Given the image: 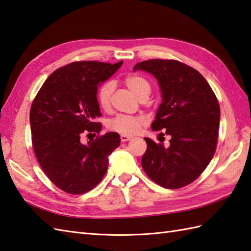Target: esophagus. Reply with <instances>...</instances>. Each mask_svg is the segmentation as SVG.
I'll list each match as a JSON object with an SVG mask.
<instances>
[{"instance_id":"esophagus-1","label":"esophagus","mask_w":251,"mask_h":251,"mask_svg":"<svg viewBox=\"0 0 251 251\" xmlns=\"http://www.w3.org/2000/svg\"><path fill=\"white\" fill-rule=\"evenodd\" d=\"M132 138V136H130V135H126V134H122V135H120V140H121V142H127V141H130Z\"/></svg>"}]
</instances>
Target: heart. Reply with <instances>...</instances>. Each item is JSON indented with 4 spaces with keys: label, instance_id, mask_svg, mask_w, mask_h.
Returning <instances> with one entry per match:
<instances>
[{
    "label": "heart",
    "instance_id": "b5f03b06",
    "mask_svg": "<svg viewBox=\"0 0 251 251\" xmlns=\"http://www.w3.org/2000/svg\"><path fill=\"white\" fill-rule=\"evenodd\" d=\"M126 86L130 91L140 100L142 98H148L151 92V86L145 77L136 74H130L125 77ZM114 91V83L111 81H105L99 87L97 92V100L102 109H108L110 105L111 93ZM146 118L143 116H127L118 115L109 120L108 129L111 131L121 133V134H135L141 127L146 125Z\"/></svg>",
    "mask_w": 251,
    "mask_h": 251
}]
</instances>
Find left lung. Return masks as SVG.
Segmentation results:
<instances>
[{"mask_svg":"<svg viewBox=\"0 0 251 251\" xmlns=\"http://www.w3.org/2000/svg\"><path fill=\"white\" fill-rule=\"evenodd\" d=\"M133 70L146 71L158 79L163 101L151 127L171 135L168 147L145 137L143 170L161 187H185L202 174L215 154L218 100L204 77L179 61L151 59L135 64Z\"/></svg>","mask_w":251,"mask_h":251,"instance_id":"left-lung-1","label":"left lung"}]
</instances>
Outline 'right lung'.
Listing matches in <instances>:
<instances>
[{
	"mask_svg": "<svg viewBox=\"0 0 251 251\" xmlns=\"http://www.w3.org/2000/svg\"><path fill=\"white\" fill-rule=\"evenodd\" d=\"M122 62H72L50 74L33 100L30 122L34 153L49 180L66 193L82 194L98 186L107 171V157L120 145L116 132L97 135L86 145L80 138L101 131L102 125L97 122L102 116L98 86Z\"/></svg>",
	"mask_w": 251,
	"mask_h": 251,
	"instance_id": "obj_1",
	"label": "right lung"
}]
</instances>
